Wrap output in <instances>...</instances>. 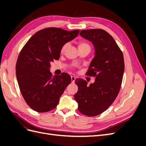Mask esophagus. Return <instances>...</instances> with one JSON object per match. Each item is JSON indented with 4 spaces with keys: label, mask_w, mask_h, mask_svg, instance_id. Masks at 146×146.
I'll list each match as a JSON object with an SVG mask.
<instances>
[{
    "label": "esophagus",
    "mask_w": 146,
    "mask_h": 146,
    "mask_svg": "<svg viewBox=\"0 0 146 146\" xmlns=\"http://www.w3.org/2000/svg\"><path fill=\"white\" fill-rule=\"evenodd\" d=\"M76 77L75 76H71V82L72 83H74L75 82V80H76Z\"/></svg>",
    "instance_id": "34e87169"
}]
</instances>
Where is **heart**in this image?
<instances>
[{
    "mask_svg": "<svg viewBox=\"0 0 146 146\" xmlns=\"http://www.w3.org/2000/svg\"><path fill=\"white\" fill-rule=\"evenodd\" d=\"M68 45V44L66 43V44H64V45L63 46L62 48H61V52H63L65 50V49L66 48V47H67ZM85 46H89V45H88L87 43L84 42H80L78 43V48L83 47H85Z\"/></svg>",
    "mask_w": 146,
    "mask_h": 146,
    "instance_id": "heart-1",
    "label": "heart"
}]
</instances>
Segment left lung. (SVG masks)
Segmentation results:
<instances>
[{
  "instance_id": "left-lung-1",
  "label": "left lung",
  "mask_w": 146,
  "mask_h": 146,
  "mask_svg": "<svg viewBox=\"0 0 146 146\" xmlns=\"http://www.w3.org/2000/svg\"><path fill=\"white\" fill-rule=\"evenodd\" d=\"M80 35L94 46L95 56L86 75L96 78L89 86L86 80L76 79L78 91L74 98L81 113L96 116L105 111L117 96L124 72V60L120 48L106 31L84 30L80 31Z\"/></svg>"
}]
</instances>
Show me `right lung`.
<instances>
[{
    "label": "right lung",
    "mask_w": 146,
    "mask_h": 146,
    "mask_svg": "<svg viewBox=\"0 0 146 146\" xmlns=\"http://www.w3.org/2000/svg\"><path fill=\"white\" fill-rule=\"evenodd\" d=\"M78 33V30L46 28L35 33L21 50L16 65V78L25 101L35 111L44 113L54 109L71 82L65 72L52 77L50 63L60 58L63 46Z\"/></svg>",
    "instance_id": "add662e5"
}]
</instances>
